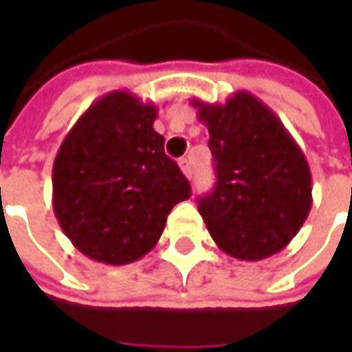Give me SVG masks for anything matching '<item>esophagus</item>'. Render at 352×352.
I'll return each mask as SVG.
<instances>
[{"label":"esophagus","instance_id":"esophagus-1","mask_svg":"<svg viewBox=\"0 0 352 352\" xmlns=\"http://www.w3.org/2000/svg\"><path fill=\"white\" fill-rule=\"evenodd\" d=\"M180 170L184 172V176L186 178H192V162H190V158H180Z\"/></svg>","mask_w":352,"mask_h":352}]
</instances>
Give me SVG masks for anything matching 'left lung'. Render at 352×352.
Returning a JSON list of instances; mask_svg holds the SVG:
<instances>
[{
	"label": "left lung",
	"mask_w": 352,
	"mask_h": 352,
	"mask_svg": "<svg viewBox=\"0 0 352 352\" xmlns=\"http://www.w3.org/2000/svg\"><path fill=\"white\" fill-rule=\"evenodd\" d=\"M210 131L217 182L197 197L211 239L239 261L288 247L311 210V172L276 113L249 91L225 103L192 100Z\"/></svg>",
	"instance_id": "1"
}]
</instances>
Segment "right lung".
<instances>
[{"instance_id":"right-lung-1","label":"right lung","mask_w":352,"mask_h":352,"mask_svg":"<svg viewBox=\"0 0 352 352\" xmlns=\"http://www.w3.org/2000/svg\"><path fill=\"white\" fill-rule=\"evenodd\" d=\"M155 103L117 89L94 102L64 137L52 166V210L91 261L135 263L153 250L190 182L164 155Z\"/></svg>"}]
</instances>
